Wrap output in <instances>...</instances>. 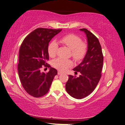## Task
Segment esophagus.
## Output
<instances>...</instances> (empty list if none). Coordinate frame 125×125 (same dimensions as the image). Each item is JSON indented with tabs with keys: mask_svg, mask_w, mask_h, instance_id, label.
I'll list each match as a JSON object with an SVG mask.
<instances>
[{
	"mask_svg": "<svg viewBox=\"0 0 125 125\" xmlns=\"http://www.w3.org/2000/svg\"><path fill=\"white\" fill-rule=\"evenodd\" d=\"M62 74V72H60V71H59L58 72V75H60V74Z\"/></svg>",
	"mask_w": 125,
	"mask_h": 125,
	"instance_id": "1",
	"label": "esophagus"
}]
</instances>
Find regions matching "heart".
Listing matches in <instances>:
<instances>
[{
    "label": "heart",
    "mask_w": 125,
    "mask_h": 125,
    "mask_svg": "<svg viewBox=\"0 0 125 125\" xmlns=\"http://www.w3.org/2000/svg\"><path fill=\"white\" fill-rule=\"evenodd\" d=\"M60 42L71 50L72 56L76 61L81 60L87 52V45L82 42L80 37L74 34L65 35L60 38ZM58 49V43L52 41L48 46V53L51 57H54L57 54ZM53 66L60 71H65L73 65V62L70 59L58 58L53 61Z\"/></svg>",
    "instance_id": "b5f03b06"
}]
</instances>
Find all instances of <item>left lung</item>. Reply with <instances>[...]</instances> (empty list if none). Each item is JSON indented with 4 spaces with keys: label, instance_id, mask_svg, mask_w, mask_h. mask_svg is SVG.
Wrapping results in <instances>:
<instances>
[{
    "label": "left lung",
    "instance_id": "8db88e82",
    "mask_svg": "<svg viewBox=\"0 0 125 125\" xmlns=\"http://www.w3.org/2000/svg\"><path fill=\"white\" fill-rule=\"evenodd\" d=\"M87 36L88 50L81 63L73 69L81 75L79 77L69 75L66 90L69 95L76 99L89 95L95 90L102 76L103 55L100 43L92 32L85 28L80 29Z\"/></svg>",
    "mask_w": 125,
    "mask_h": 125
}]
</instances>
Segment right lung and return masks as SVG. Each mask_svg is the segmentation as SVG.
Returning <instances> with one entry per match:
<instances>
[{
	"mask_svg": "<svg viewBox=\"0 0 125 125\" xmlns=\"http://www.w3.org/2000/svg\"><path fill=\"white\" fill-rule=\"evenodd\" d=\"M62 29L39 28L24 38L19 50L18 73L22 85L26 92L34 97H41L48 93L56 69L48 64L50 41ZM44 65L50 67L45 73L40 72Z\"/></svg>",
	"mask_w": 125,
	"mask_h": 125,
	"instance_id": "add662e5",
	"label": "right lung"
}]
</instances>
